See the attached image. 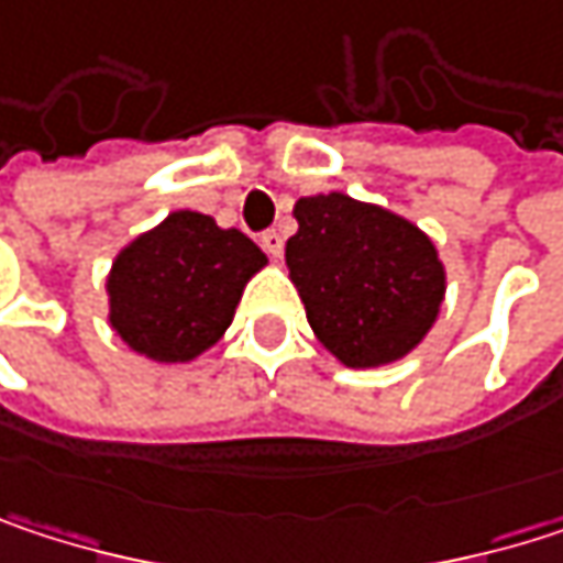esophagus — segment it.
Returning <instances> with one entry per match:
<instances>
[{"label":"esophagus","instance_id":"obj_1","mask_svg":"<svg viewBox=\"0 0 563 563\" xmlns=\"http://www.w3.org/2000/svg\"><path fill=\"white\" fill-rule=\"evenodd\" d=\"M261 247L274 257V261H280L283 257V238L280 231H264L261 234Z\"/></svg>","mask_w":563,"mask_h":563}]
</instances>
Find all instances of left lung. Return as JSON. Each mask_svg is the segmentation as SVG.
<instances>
[{"instance_id":"left-lung-1","label":"left lung","mask_w":563,"mask_h":563,"mask_svg":"<svg viewBox=\"0 0 563 563\" xmlns=\"http://www.w3.org/2000/svg\"><path fill=\"white\" fill-rule=\"evenodd\" d=\"M286 267L316 339L349 368L391 365L440 316L446 274L433 241L388 208L342 191L299 198Z\"/></svg>"}]
</instances>
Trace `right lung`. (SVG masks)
Segmentation results:
<instances>
[{
	"instance_id": "right-lung-1",
	"label": "right lung",
	"mask_w": 563,
	"mask_h": 563,
	"mask_svg": "<svg viewBox=\"0 0 563 563\" xmlns=\"http://www.w3.org/2000/svg\"><path fill=\"white\" fill-rule=\"evenodd\" d=\"M261 267L267 254L238 228H218L198 211H172L117 254L107 277L110 325L153 362H191L224 335Z\"/></svg>"
}]
</instances>
